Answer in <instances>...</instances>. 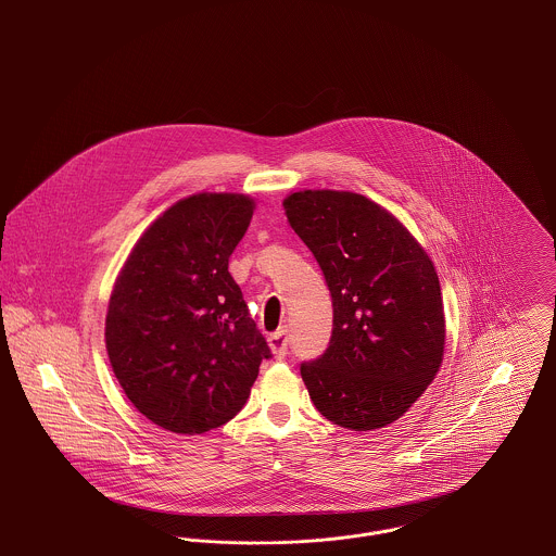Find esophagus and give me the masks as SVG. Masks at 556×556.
<instances>
[{
  "instance_id": "1",
  "label": "esophagus",
  "mask_w": 556,
  "mask_h": 556,
  "mask_svg": "<svg viewBox=\"0 0 556 556\" xmlns=\"http://www.w3.org/2000/svg\"><path fill=\"white\" fill-rule=\"evenodd\" d=\"M270 352L275 354V358H286L288 356V331L279 329L268 338Z\"/></svg>"
}]
</instances>
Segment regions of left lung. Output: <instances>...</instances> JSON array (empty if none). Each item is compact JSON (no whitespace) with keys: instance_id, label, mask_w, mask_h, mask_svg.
Segmentation results:
<instances>
[{"instance_id":"left-lung-1","label":"left lung","mask_w":556,"mask_h":556,"mask_svg":"<svg viewBox=\"0 0 556 556\" xmlns=\"http://www.w3.org/2000/svg\"><path fill=\"white\" fill-rule=\"evenodd\" d=\"M333 302L329 348L300 372L331 424L372 431L397 421L444 358L435 266L392 212L352 191L304 189L283 200Z\"/></svg>"}]
</instances>
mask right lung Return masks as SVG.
Wrapping results in <instances>:
<instances>
[{
	"label": "right lung",
	"mask_w": 556,
	"mask_h": 556,
	"mask_svg": "<svg viewBox=\"0 0 556 556\" xmlns=\"http://www.w3.org/2000/svg\"><path fill=\"white\" fill-rule=\"evenodd\" d=\"M254 206L243 193L179 200L137 239L112 288V370L132 406L173 433L233 419L270 358L229 273Z\"/></svg>",
	"instance_id": "right-lung-1"
}]
</instances>
